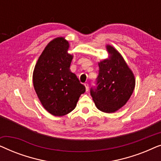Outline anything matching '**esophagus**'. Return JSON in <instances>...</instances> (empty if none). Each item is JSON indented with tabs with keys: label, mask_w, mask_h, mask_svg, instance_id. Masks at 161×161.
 <instances>
[{
	"label": "esophagus",
	"mask_w": 161,
	"mask_h": 161,
	"mask_svg": "<svg viewBox=\"0 0 161 161\" xmlns=\"http://www.w3.org/2000/svg\"><path fill=\"white\" fill-rule=\"evenodd\" d=\"M84 86H85V87H86V91H88V90H89V84H88V83H84Z\"/></svg>",
	"instance_id": "esophagus-1"
}]
</instances>
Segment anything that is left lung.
I'll list each match as a JSON object with an SVG mask.
<instances>
[{"instance_id":"8db88e82","label":"left lung","mask_w":161,"mask_h":161,"mask_svg":"<svg viewBox=\"0 0 161 161\" xmlns=\"http://www.w3.org/2000/svg\"><path fill=\"white\" fill-rule=\"evenodd\" d=\"M110 57L98 63L97 86L90 93L97 108L105 113L118 111L133 94L135 77L119 53L111 45L106 46Z\"/></svg>"}]
</instances>
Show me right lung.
<instances>
[{
	"label": "right lung",
	"instance_id": "1",
	"mask_svg": "<svg viewBox=\"0 0 161 161\" xmlns=\"http://www.w3.org/2000/svg\"><path fill=\"white\" fill-rule=\"evenodd\" d=\"M69 42L64 37L50 42L34 67L33 83L43 107L56 116L73 111L86 88L69 67L73 56L67 53Z\"/></svg>",
	"mask_w": 161,
	"mask_h": 161
}]
</instances>
